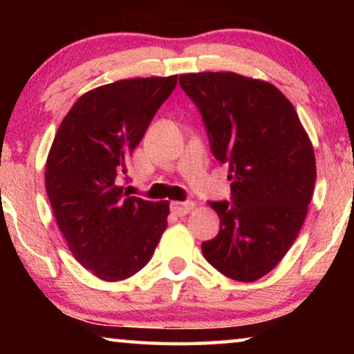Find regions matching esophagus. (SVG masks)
Segmentation results:
<instances>
[{"label": "esophagus", "mask_w": 354, "mask_h": 354, "mask_svg": "<svg viewBox=\"0 0 354 354\" xmlns=\"http://www.w3.org/2000/svg\"><path fill=\"white\" fill-rule=\"evenodd\" d=\"M193 207H195V203L193 201H185V203H180V201H172L171 203V211L174 212L176 216H185L190 212Z\"/></svg>", "instance_id": "esophagus-1"}]
</instances>
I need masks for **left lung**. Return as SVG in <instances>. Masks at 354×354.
<instances>
[{
    "instance_id": "1",
    "label": "left lung",
    "mask_w": 354,
    "mask_h": 354,
    "mask_svg": "<svg viewBox=\"0 0 354 354\" xmlns=\"http://www.w3.org/2000/svg\"><path fill=\"white\" fill-rule=\"evenodd\" d=\"M178 82L232 180V203H209L221 229L203 241V256L225 277L254 282L282 261L308 214L313 143L293 104L269 82L235 72L182 74Z\"/></svg>"
}]
</instances>
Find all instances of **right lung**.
Instances as JSON below:
<instances>
[{"instance_id": "add662e5", "label": "right lung", "mask_w": 354, "mask_h": 354, "mask_svg": "<svg viewBox=\"0 0 354 354\" xmlns=\"http://www.w3.org/2000/svg\"><path fill=\"white\" fill-rule=\"evenodd\" d=\"M177 85V75L118 80L86 91L57 129L45 185L74 258L118 282L151 259L167 227L169 201L129 196L119 185L130 154Z\"/></svg>"}]
</instances>
